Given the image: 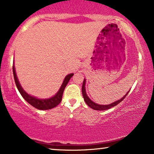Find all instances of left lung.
<instances>
[{"label":"left lung","instance_id":"obj_1","mask_svg":"<svg viewBox=\"0 0 154 154\" xmlns=\"http://www.w3.org/2000/svg\"><path fill=\"white\" fill-rule=\"evenodd\" d=\"M85 84H86V79H84V82H83V85H82V95H83V97H84V99L85 102L86 103V104L88 105L89 107L92 108V109H94V110H97V111H104V110L109 109H111V108H112V107L116 106L117 104H118L119 103H120L124 99H125L126 96H127V94L128 93V92H129V91H128L127 93L126 94V95L124 96L122 98H121L120 100L116 101V102H115L111 103V104H108V105L98 104H96V103H95V102H93V101H92L90 99V98L88 97V96L87 95L86 92V88H85Z\"/></svg>","mask_w":154,"mask_h":154}]
</instances>
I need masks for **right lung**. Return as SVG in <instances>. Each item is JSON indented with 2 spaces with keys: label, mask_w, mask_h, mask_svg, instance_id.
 I'll return each instance as SVG.
<instances>
[{
  "label": "right lung",
  "mask_w": 154,
  "mask_h": 154,
  "mask_svg": "<svg viewBox=\"0 0 154 154\" xmlns=\"http://www.w3.org/2000/svg\"><path fill=\"white\" fill-rule=\"evenodd\" d=\"M13 74L14 77L16 85H17V87L18 91H19V93H20V95H22V97L24 98L25 100H26L27 102H28L29 104L38 110H48L51 109L52 108L56 107L57 105L61 102V100H62V95L64 89H65L66 85L68 84L70 78L73 76V75H74L73 73H70V74L66 75L65 79L63 80L62 85H61L60 87V88H59L58 92L56 93V95H54L53 97L48 98V99H38V98H36V97H34V96L29 95V94H27L26 92L23 90V88L22 86H20L19 81H18V79L17 74H16L15 67L14 65Z\"/></svg>",
  "instance_id": "add662e5"
}]
</instances>
